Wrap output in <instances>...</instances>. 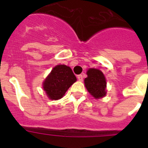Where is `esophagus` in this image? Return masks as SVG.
<instances>
[{"label": "esophagus", "instance_id": "obj_1", "mask_svg": "<svg viewBox=\"0 0 148 148\" xmlns=\"http://www.w3.org/2000/svg\"><path fill=\"white\" fill-rule=\"evenodd\" d=\"M77 78H78V81L82 82V81H83V78H84V74H81V75H78Z\"/></svg>", "mask_w": 148, "mask_h": 148}]
</instances>
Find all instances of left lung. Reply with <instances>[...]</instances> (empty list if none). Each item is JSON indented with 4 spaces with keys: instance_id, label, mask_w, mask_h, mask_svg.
Returning a JSON list of instances; mask_svg holds the SVG:
<instances>
[{
    "instance_id": "8db88e82",
    "label": "left lung",
    "mask_w": 148,
    "mask_h": 148,
    "mask_svg": "<svg viewBox=\"0 0 148 148\" xmlns=\"http://www.w3.org/2000/svg\"><path fill=\"white\" fill-rule=\"evenodd\" d=\"M84 79L85 87L88 92L95 99L104 97L106 95V79L102 72L96 69H90Z\"/></svg>"
}]
</instances>
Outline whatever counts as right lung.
Instances as JSON below:
<instances>
[{
  "mask_svg": "<svg viewBox=\"0 0 148 148\" xmlns=\"http://www.w3.org/2000/svg\"><path fill=\"white\" fill-rule=\"evenodd\" d=\"M76 80L71 68L66 65H57L44 82L43 88L49 99L58 100Z\"/></svg>",
  "mask_w": 148,
  "mask_h": 148,
  "instance_id": "obj_1",
  "label": "right lung"
}]
</instances>
